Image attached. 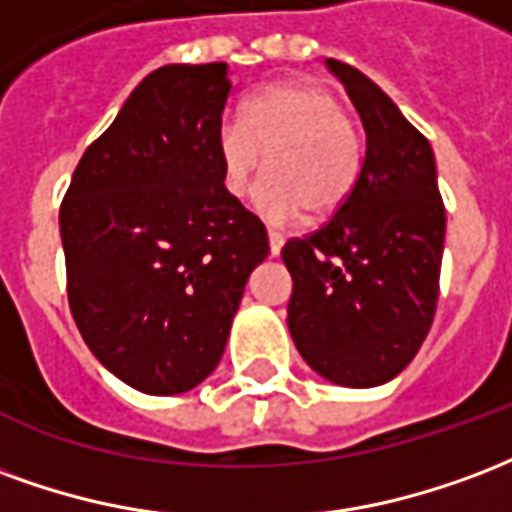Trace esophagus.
Returning a JSON list of instances; mask_svg holds the SVG:
<instances>
[{
  "instance_id": "esophagus-1",
  "label": "esophagus",
  "mask_w": 512,
  "mask_h": 512,
  "mask_svg": "<svg viewBox=\"0 0 512 512\" xmlns=\"http://www.w3.org/2000/svg\"><path fill=\"white\" fill-rule=\"evenodd\" d=\"M283 248V237L281 234H275V231H270V253L272 256H278Z\"/></svg>"
}]
</instances>
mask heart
Masks as SVG:
<instances>
[{
  "label": "heart",
  "instance_id": "heart-1",
  "mask_svg": "<svg viewBox=\"0 0 512 512\" xmlns=\"http://www.w3.org/2000/svg\"><path fill=\"white\" fill-rule=\"evenodd\" d=\"M218 158L237 199L251 193L264 166L272 171L259 193L261 215L272 223L302 212L330 218L352 199L363 169V147L341 100L302 78L261 89L240 122L220 130Z\"/></svg>",
  "mask_w": 512,
  "mask_h": 512
}]
</instances>
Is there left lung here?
<instances>
[{
	"label": "left lung",
	"mask_w": 512,
	"mask_h": 512,
	"mask_svg": "<svg viewBox=\"0 0 512 512\" xmlns=\"http://www.w3.org/2000/svg\"><path fill=\"white\" fill-rule=\"evenodd\" d=\"M365 130L352 199L283 245L289 333L316 374L376 387L412 363L439 300L445 204L428 138L357 67L327 59Z\"/></svg>",
	"instance_id": "8db88e82"
}]
</instances>
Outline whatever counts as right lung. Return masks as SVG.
Wrapping results in <instances>:
<instances>
[{
    "label": "right lung",
    "instance_id": "obj_1",
    "mask_svg": "<svg viewBox=\"0 0 512 512\" xmlns=\"http://www.w3.org/2000/svg\"><path fill=\"white\" fill-rule=\"evenodd\" d=\"M229 65L152 70L78 160L59 210L67 302L92 354L149 395L220 363L267 229L223 185Z\"/></svg>",
    "mask_w": 512,
    "mask_h": 512
}]
</instances>
